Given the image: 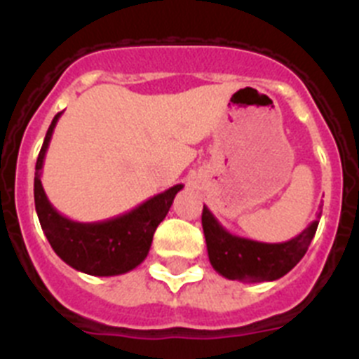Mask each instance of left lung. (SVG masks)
I'll return each instance as SVG.
<instances>
[{"label": "left lung", "instance_id": "left-lung-1", "mask_svg": "<svg viewBox=\"0 0 359 359\" xmlns=\"http://www.w3.org/2000/svg\"><path fill=\"white\" fill-rule=\"evenodd\" d=\"M322 208V207H320ZM320 215L306 230L286 243H261L230 233L203 205L201 224L212 268L228 280L271 282L290 273L309 248Z\"/></svg>", "mask_w": 359, "mask_h": 359}]
</instances>
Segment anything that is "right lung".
Wrapping results in <instances>:
<instances>
[{
  "instance_id": "obj_1",
  "label": "right lung",
  "mask_w": 359,
  "mask_h": 359,
  "mask_svg": "<svg viewBox=\"0 0 359 359\" xmlns=\"http://www.w3.org/2000/svg\"><path fill=\"white\" fill-rule=\"evenodd\" d=\"M61 115L62 113H57L53 116L36 163L34 199L41 228L53 252L73 269L95 277L128 273L145 261L151 250L152 236L165 215L169 214L170 205L183 185L180 183L170 187L169 190L152 196L133 210L106 221L81 223L65 217L53 208L41 183L44 156Z\"/></svg>"
}]
</instances>
